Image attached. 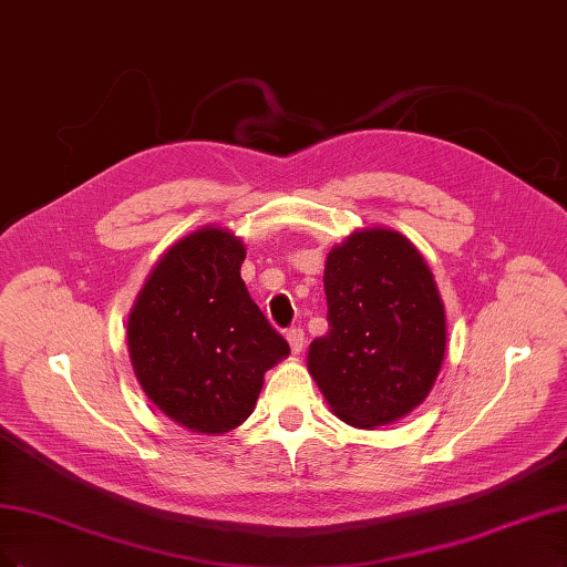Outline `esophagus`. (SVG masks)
<instances>
[{
    "mask_svg": "<svg viewBox=\"0 0 567 567\" xmlns=\"http://www.w3.org/2000/svg\"><path fill=\"white\" fill-rule=\"evenodd\" d=\"M286 340H288V344H290L292 354H300V351L305 349V330H302V328H290V330H286Z\"/></svg>",
    "mask_w": 567,
    "mask_h": 567,
    "instance_id": "1",
    "label": "esophagus"
}]
</instances>
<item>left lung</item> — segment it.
I'll list each match as a JSON object with an SVG mask.
<instances>
[{
	"mask_svg": "<svg viewBox=\"0 0 567 567\" xmlns=\"http://www.w3.org/2000/svg\"><path fill=\"white\" fill-rule=\"evenodd\" d=\"M328 333L307 370L330 410L357 429L392 424L432 392L445 357V309L415 244L365 227L330 248L323 271Z\"/></svg>",
	"mask_w": 567,
	"mask_h": 567,
	"instance_id": "1",
	"label": "left lung"
}]
</instances>
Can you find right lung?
<instances>
[{
    "instance_id": "add662e5",
    "label": "right lung",
    "mask_w": 567,
    "mask_h": 567,
    "mask_svg": "<svg viewBox=\"0 0 567 567\" xmlns=\"http://www.w3.org/2000/svg\"><path fill=\"white\" fill-rule=\"evenodd\" d=\"M244 258L231 229L192 231L154 265L128 315V357L143 392L194 434L237 429L267 370L290 354L248 296Z\"/></svg>"
}]
</instances>
